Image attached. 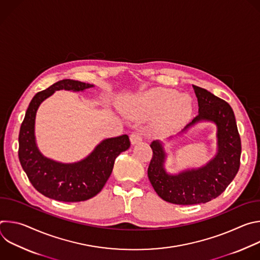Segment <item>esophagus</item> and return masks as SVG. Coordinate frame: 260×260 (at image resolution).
<instances>
[{"label":"esophagus","mask_w":260,"mask_h":260,"mask_svg":"<svg viewBox=\"0 0 260 260\" xmlns=\"http://www.w3.org/2000/svg\"><path fill=\"white\" fill-rule=\"evenodd\" d=\"M129 138H131V142H132L133 145L138 144V143H140L142 141V133L139 132V131L138 132H134V133H132Z\"/></svg>","instance_id":"obj_1"}]
</instances>
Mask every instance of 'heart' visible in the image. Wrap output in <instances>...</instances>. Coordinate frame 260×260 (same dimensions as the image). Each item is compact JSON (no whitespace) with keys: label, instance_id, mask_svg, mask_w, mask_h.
Masks as SVG:
<instances>
[{"label":"heart","instance_id":"obj_1","mask_svg":"<svg viewBox=\"0 0 260 260\" xmlns=\"http://www.w3.org/2000/svg\"><path fill=\"white\" fill-rule=\"evenodd\" d=\"M141 112L156 115V125L161 132H173L185 124L192 111L191 99L179 94L172 88H154L145 92L139 100Z\"/></svg>","mask_w":260,"mask_h":260}]
</instances>
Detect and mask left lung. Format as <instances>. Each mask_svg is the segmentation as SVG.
<instances>
[{
  "label": "left lung",
  "mask_w": 260,
  "mask_h": 260,
  "mask_svg": "<svg viewBox=\"0 0 260 260\" xmlns=\"http://www.w3.org/2000/svg\"><path fill=\"white\" fill-rule=\"evenodd\" d=\"M192 87L200 113L183 132L201 120L215 122L218 153L207 166L174 176L168 175L164 169L166 153L162 145L158 141L150 144L153 154L148 167V178L164 201L176 205L205 204L216 199L234 180L241 165V138L232 107L202 87Z\"/></svg>",
  "instance_id": "left-lung-1"
}]
</instances>
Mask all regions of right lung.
<instances>
[{"label":"right lung","instance_id":"1","mask_svg":"<svg viewBox=\"0 0 260 260\" xmlns=\"http://www.w3.org/2000/svg\"><path fill=\"white\" fill-rule=\"evenodd\" d=\"M88 83L63 79L39 91L30 101L20 125L18 157L32 186L43 196L59 202H82L96 196L112 173L116 157L131 146L127 135L104 140L92 153L77 164L64 165L44 157L35 142L34 127L37 109L55 90L79 91Z\"/></svg>","mask_w":260,"mask_h":260}]
</instances>
